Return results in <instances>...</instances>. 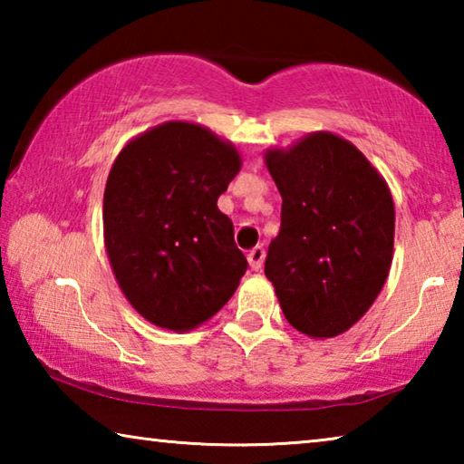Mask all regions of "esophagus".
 I'll return each mask as SVG.
<instances>
[{
  "instance_id": "esophagus-1",
  "label": "esophagus",
  "mask_w": 464,
  "mask_h": 464,
  "mask_svg": "<svg viewBox=\"0 0 464 464\" xmlns=\"http://www.w3.org/2000/svg\"><path fill=\"white\" fill-rule=\"evenodd\" d=\"M264 257H266V251H264L262 246H256L254 249H249V254H247L249 268H251V270H262Z\"/></svg>"
}]
</instances>
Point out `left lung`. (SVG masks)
<instances>
[{
    "mask_svg": "<svg viewBox=\"0 0 464 464\" xmlns=\"http://www.w3.org/2000/svg\"><path fill=\"white\" fill-rule=\"evenodd\" d=\"M266 168L282 196L280 231L266 278L298 332L325 340L362 319L392 262L395 204L362 151L319 130L268 149Z\"/></svg>",
    "mask_w": 464,
    "mask_h": 464,
    "instance_id": "1",
    "label": "left lung"
}]
</instances>
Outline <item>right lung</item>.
I'll return each instance as SVG.
<instances>
[{
  "label": "right lung",
  "mask_w": 464,
  "mask_h": 464,
  "mask_svg": "<svg viewBox=\"0 0 464 464\" xmlns=\"http://www.w3.org/2000/svg\"><path fill=\"white\" fill-rule=\"evenodd\" d=\"M241 157L194 122L169 121L130 139L104 190V246L140 317L190 332L218 313L247 270L233 223L217 207Z\"/></svg>",
  "instance_id": "obj_1"
}]
</instances>
